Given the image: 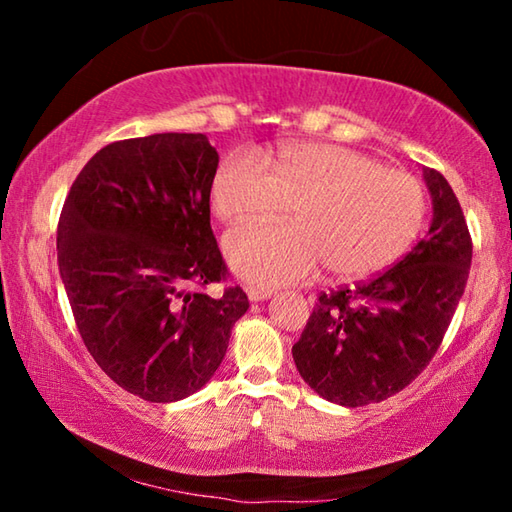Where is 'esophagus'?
Returning <instances> with one entry per match:
<instances>
[{"label":"esophagus","instance_id":"esophagus-1","mask_svg":"<svg viewBox=\"0 0 512 512\" xmlns=\"http://www.w3.org/2000/svg\"><path fill=\"white\" fill-rule=\"evenodd\" d=\"M246 293H248V298L253 300V302L266 300V298L273 296V291L271 289H264V287H246Z\"/></svg>","mask_w":512,"mask_h":512}]
</instances>
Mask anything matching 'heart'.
Instances as JSON below:
<instances>
[{
    "mask_svg": "<svg viewBox=\"0 0 512 512\" xmlns=\"http://www.w3.org/2000/svg\"><path fill=\"white\" fill-rule=\"evenodd\" d=\"M216 219L268 223L289 212L293 225L244 228L225 239L230 264L248 280L289 284L314 275L363 280L413 244L427 216L418 178L323 142L284 144L266 164L248 151L225 158L212 178Z\"/></svg>",
    "mask_w": 512,
    "mask_h": 512,
    "instance_id": "heart-1",
    "label": "heart"
}]
</instances>
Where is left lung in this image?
Instances as JSON below:
<instances>
[{
    "instance_id": "obj_1",
    "label": "left lung",
    "mask_w": 512,
    "mask_h": 512,
    "mask_svg": "<svg viewBox=\"0 0 512 512\" xmlns=\"http://www.w3.org/2000/svg\"><path fill=\"white\" fill-rule=\"evenodd\" d=\"M433 198L429 235L400 262L352 287L320 293L293 345L302 379L341 406L400 393L429 366L461 300L472 237L445 176L424 171Z\"/></svg>"
}]
</instances>
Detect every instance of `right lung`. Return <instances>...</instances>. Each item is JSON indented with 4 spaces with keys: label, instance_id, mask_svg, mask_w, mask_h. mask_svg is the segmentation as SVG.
I'll return each mask as SVG.
<instances>
[{
    "label": "right lung",
    "instance_id": "obj_1",
    "mask_svg": "<svg viewBox=\"0 0 512 512\" xmlns=\"http://www.w3.org/2000/svg\"><path fill=\"white\" fill-rule=\"evenodd\" d=\"M216 167L203 133L112 142L60 212L58 268L85 348L146 402L203 388L250 307L241 287L205 291L230 275L210 225Z\"/></svg>",
    "mask_w": 512,
    "mask_h": 512
}]
</instances>
